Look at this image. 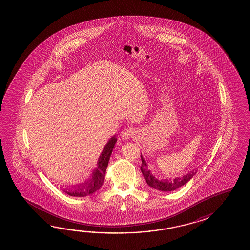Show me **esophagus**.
<instances>
[{
	"mask_svg": "<svg viewBox=\"0 0 250 250\" xmlns=\"http://www.w3.org/2000/svg\"><path fill=\"white\" fill-rule=\"evenodd\" d=\"M134 135H135L134 130L129 128V129H125L123 131L122 133H121V138H122L123 140L126 141V140H129L130 138H133Z\"/></svg>",
	"mask_w": 250,
	"mask_h": 250,
	"instance_id": "34e87169",
	"label": "esophagus"
}]
</instances>
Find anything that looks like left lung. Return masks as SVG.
I'll list each match as a JSON object with an SVG mask.
<instances>
[{
    "label": "left lung",
    "mask_w": 250,
    "mask_h": 250,
    "mask_svg": "<svg viewBox=\"0 0 250 250\" xmlns=\"http://www.w3.org/2000/svg\"><path fill=\"white\" fill-rule=\"evenodd\" d=\"M141 158H142V166H141V171L143 174V177L145 179L146 183L148 184V186L151 188L158 189L160 191H173L177 188L184 186V184L188 183L190 179L193 177L194 175L197 173V170H192L191 172L184 175L182 178L177 177L173 179V181L165 179V180H158L153 175L150 170H148V165L143 158V155L141 153Z\"/></svg>",
    "instance_id": "obj_1"
}]
</instances>
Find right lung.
Instances as JSON below:
<instances>
[{"label": "right lung", "mask_w": 250, "mask_h": 250, "mask_svg": "<svg viewBox=\"0 0 250 250\" xmlns=\"http://www.w3.org/2000/svg\"><path fill=\"white\" fill-rule=\"evenodd\" d=\"M117 140L116 135L109 139L98 159V167L92 171V176L90 178L78 185H73L70 188H64L63 191L72 197H85L100 189L104 182L109 158L111 156L114 146L117 143Z\"/></svg>", "instance_id": "right-lung-1"}]
</instances>
